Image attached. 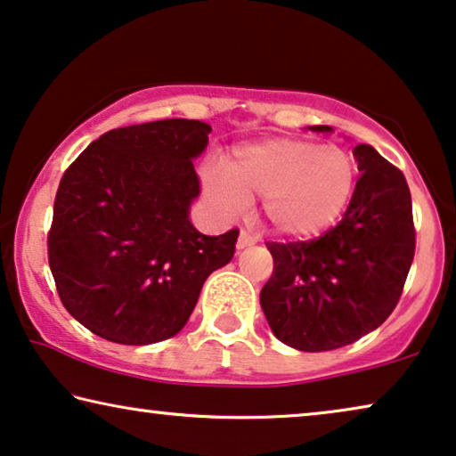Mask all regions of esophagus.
<instances>
[{
    "label": "esophagus",
    "mask_w": 456,
    "mask_h": 456,
    "mask_svg": "<svg viewBox=\"0 0 456 456\" xmlns=\"http://www.w3.org/2000/svg\"><path fill=\"white\" fill-rule=\"evenodd\" d=\"M252 243H256V237H254L252 233H249V231L241 229V233H240V240H237V249H243V248L252 246Z\"/></svg>",
    "instance_id": "obj_1"
}]
</instances>
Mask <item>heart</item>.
<instances>
[{"label":"heart","mask_w":456,"mask_h":456,"mask_svg":"<svg viewBox=\"0 0 456 456\" xmlns=\"http://www.w3.org/2000/svg\"><path fill=\"white\" fill-rule=\"evenodd\" d=\"M355 188V163L337 144L271 138L246 144L207 175L216 210L233 216L262 196V213L279 235L312 240L335 225Z\"/></svg>","instance_id":"b5f03b06"}]
</instances>
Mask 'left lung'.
Here are the masks:
<instances>
[{
    "instance_id": "8db88e82",
    "label": "left lung",
    "mask_w": 456,
    "mask_h": 456,
    "mask_svg": "<svg viewBox=\"0 0 456 456\" xmlns=\"http://www.w3.org/2000/svg\"><path fill=\"white\" fill-rule=\"evenodd\" d=\"M354 155L362 175L338 225L316 240L266 243L274 268L260 305L274 337L293 349H338L378 329L399 304L411 268L405 175L370 144H357Z\"/></svg>"
}]
</instances>
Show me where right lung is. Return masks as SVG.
<instances>
[{"instance_id": "add662e5", "label": "right lung", "mask_w": 456, "mask_h": 456, "mask_svg": "<svg viewBox=\"0 0 456 456\" xmlns=\"http://www.w3.org/2000/svg\"><path fill=\"white\" fill-rule=\"evenodd\" d=\"M208 134L198 119L118 127L63 173L49 268L63 307L94 335L119 345L177 335L208 274L233 258L240 231L202 235L188 216Z\"/></svg>"}]
</instances>
